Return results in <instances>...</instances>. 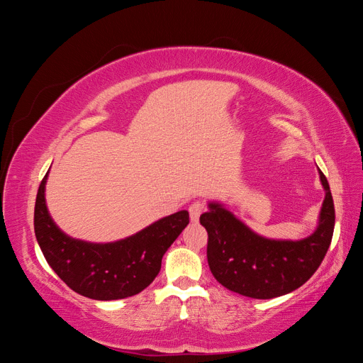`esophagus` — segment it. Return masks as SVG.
Instances as JSON below:
<instances>
[{
	"label": "esophagus",
	"instance_id": "34e87169",
	"mask_svg": "<svg viewBox=\"0 0 363 363\" xmlns=\"http://www.w3.org/2000/svg\"><path fill=\"white\" fill-rule=\"evenodd\" d=\"M206 211V204L203 201H194L189 206V216H191V221L196 223L200 219V215Z\"/></svg>",
	"mask_w": 363,
	"mask_h": 363
}]
</instances>
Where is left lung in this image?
Masks as SVG:
<instances>
[{
	"instance_id": "obj_1",
	"label": "left lung",
	"mask_w": 363,
	"mask_h": 363,
	"mask_svg": "<svg viewBox=\"0 0 363 363\" xmlns=\"http://www.w3.org/2000/svg\"><path fill=\"white\" fill-rule=\"evenodd\" d=\"M325 199L315 232L301 240H274L256 235L221 204L211 203L200 216L207 230V262L224 288L257 300L289 294L320 268L330 247L335 204L330 186L320 171Z\"/></svg>"
}]
</instances>
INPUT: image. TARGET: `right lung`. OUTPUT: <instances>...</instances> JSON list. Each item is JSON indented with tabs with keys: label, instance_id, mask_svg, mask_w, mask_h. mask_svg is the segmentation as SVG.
Segmentation results:
<instances>
[{
	"label": "right lung",
	"instance_id": "obj_1",
	"mask_svg": "<svg viewBox=\"0 0 363 363\" xmlns=\"http://www.w3.org/2000/svg\"><path fill=\"white\" fill-rule=\"evenodd\" d=\"M42 179L35 204V233L48 265L68 286L92 300H121L144 291L156 279L162 257L189 224V213L180 211L139 233L111 244H91L60 232L45 204Z\"/></svg>",
	"mask_w": 363,
	"mask_h": 363
}]
</instances>
